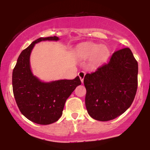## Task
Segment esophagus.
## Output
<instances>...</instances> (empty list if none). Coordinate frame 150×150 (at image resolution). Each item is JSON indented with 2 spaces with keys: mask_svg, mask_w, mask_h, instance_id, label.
I'll use <instances>...</instances> for the list:
<instances>
[{
  "mask_svg": "<svg viewBox=\"0 0 150 150\" xmlns=\"http://www.w3.org/2000/svg\"><path fill=\"white\" fill-rule=\"evenodd\" d=\"M78 76L80 77V79L82 82V83H83V81H84V78H85V73L84 71H80L78 73Z\"/></svg>",
  "mask_w": 150,
  "mask_h": 150,
  "instance_id": "esophagus-1",
  "label": "esophagus"
}]
</instances>
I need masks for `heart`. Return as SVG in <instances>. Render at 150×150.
<instances>
[{"instance_id":"obj_1","label":"heart","mask_w":150,"mask_h":150,"mask_svg":"<svg viewBox=\"0 0 150 150\" xmlns=\"http://www.w3.org/2000/svg\"><path fill=\"white\" fill-rule=\"evenodd\" d=\"M77 52L82 58H90V63L92 66L102 65L110 56V51L107 46L94 43L82 44L77 48Z\"/></svg>"}]
</instances>
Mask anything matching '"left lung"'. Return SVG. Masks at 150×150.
Wrapping results in <instances>:
<instances>
[{
	"label": "left lung",
	"mask_w": 150,
	"mask_h": 150,
	"mask_svg": "<svg viewBox=\"0 0 150 150\" xmlns=\"http://www.w3.org/2000/svg\"><path fill=\"white\" fill-rule=\"evenodd\" d=\"M138 64L131 50L115 51L108 63L86 74L85 105L89 115L100 121L113 120L131 106L137 88Z\"/></svg>",
	"instance_id": "8db88e82"
}]
</instances>
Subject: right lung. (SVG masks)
Returning a JSON list of instances; mask_svg holds the SVG:
<instances>
[{"mask_svg":"<svg viewBox=\"0 0 150 150\" xmlns=\"http://www.w3.org/2000/svg\"><path fill=\"white\" fill-rule=\"evenodd\" d=\"M58 41L49 37L37 39L19 56L13 71V94L20 112L27 119L40 125H49L61 118L65 103L76 87L81 85L80 77L73 80L42 82L31 71L32 50L42 41Z\"/></svg>","mask_w":150,"mask_h":150,"instance_id":"obj_1","label":"right lung"}]
</instances>
